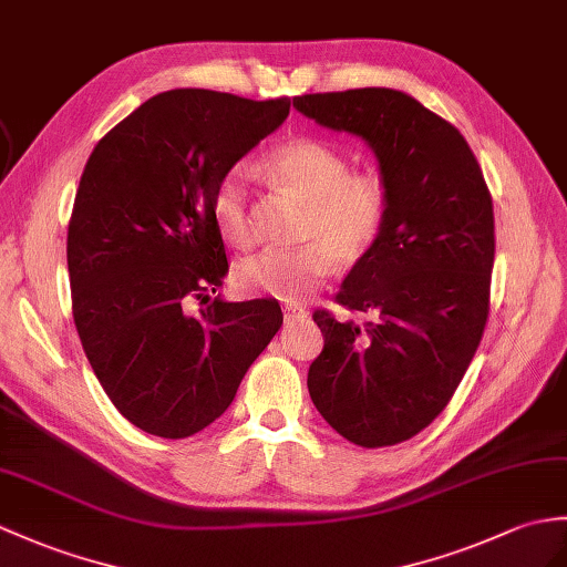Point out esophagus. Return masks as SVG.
<instances>
[{"mask_svg": "<svg viewBox=\"0 0 567 567\" xmlns=\"http://www.w3.org/2000/svg\"><path fill=\"white\" fill-rule=\"evenodd\" d=\"M282 316H285L287 323L289 321H299V319H307V309L299 307V305H285L282 307Z\"/></svg>", "mask_w": 567, "mask_h": 567, "instance_id": "obj_1", "label": "esophagus"}]
</instances>
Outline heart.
Here are the masks:
<instances>
[{"mask_svg":"<svg viewBox=\"0 0 567 567\" xmlns=\"http://www.w3.org/2000/svg\"><path fill=\"white\" fill-rule=\"evenodd\" d=\"M280 186L305 197L307 215L299 248H270L241 262L239 285L246 292L282 301H305L336 268L354 266L379 246L391 215V188L374 168H352L348 154L319 137H292L272 147L262 162ZM213 219L236 248L258 241L256 209L248 176L231 166L213 190Z\"/></svg>","mask_w":567,"mask_h":567,"instance_id":"1","label":"heart"}]
</instances>
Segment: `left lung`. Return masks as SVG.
Listing matches in <instances>:
<instances>
[{
    "label": "left lung",
    "instance_id": "obj_1",
    "mask_svg": "<svg viewBox=\"0 0 567 567\" xmlns=\"http://www.w3.org/2000/svg\"><path fill=\"white\" fill-rule=\"evenodd\" d=\"M295 109L370 142L391 188L384 236L336 295L340 307L374 319L313 311L323 350L309 367L311 401L352 444H399L452 401L488 323V183L464 135L403 91L305 94Z\"/></svg>",
    "mask_w": 567,
    "mask_h": 567
}]
</instances>
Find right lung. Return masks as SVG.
<instances>
[{"label":"right lung","instance_id":"obj_1","mask_svg":"<svg viewBox=\"0 0 567 567\" xmlns=\"http://www.w3.org/2000/svg\"><path fill=\"white\" fill-rule=\"evenodd\" d=\"M287 113V96L164 91L84 166L68 229L74 326L113 405L156 437L215 423L280 331L278 301L213 297L229 266L209 203Z\"/></svg>","mask_w":567,"mask_h":567}]
</instances>
